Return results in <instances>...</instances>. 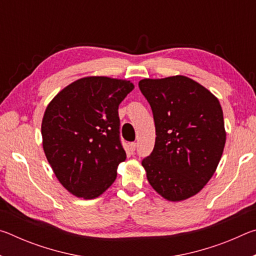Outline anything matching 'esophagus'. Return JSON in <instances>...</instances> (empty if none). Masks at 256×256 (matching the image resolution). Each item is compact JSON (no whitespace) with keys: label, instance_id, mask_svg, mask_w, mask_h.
<instances>
[{"label":"esophagus","instance_id":"1","mask_svg":"<svg viewBox=\"0 0 256 256\" xmlns=\"http://www.w3.org/2000/svg\"><path fill=\"white\" fill-rule=\"evenodd\" d=\"M128 148H130V150H131V152H134V151H136V142H131V144H128Z\"/></svg>","mask_w":256,"mask_h":256}]
</instances>
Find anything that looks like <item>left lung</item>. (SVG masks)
Masks as SVG:
<instances>
[{
  "instance_id": "1",
  "label": "left lung",
  "mask_w": 256,
  "mask_h": 256,
  "mask_svg": "<svg viewBox=\"0 0 256 256\" xmlns=\"http://www.w3.org/2000/svg\"><path fill=\"white\" fill-rule=\"evenodd\" d=\"M138 88L152 110L156 142L142 160L146 178L168 201H182L204 188L226 144L218 99L184 76L144 79Z\"/></svg>"
}]
</instances>
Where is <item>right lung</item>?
<instances>
[{"mask_svg": "<svg viewBox=\"0 0 256 256\" xmlns=\"http://www.w3.org/2000/svg\"><path fill=\"white\" fill-rule=\"evenodd\" d=\"M132 82L86 76L72 82L47 106L42 148L52 170L68 192L86 200L114 183L126 159L120 144L118 106Z\"/></svg>", "mask_w": 256, "mask_h": 256, "instance_id": "add662e5", "label": "right lung"}]
</instances>
